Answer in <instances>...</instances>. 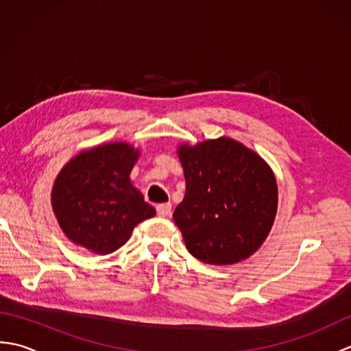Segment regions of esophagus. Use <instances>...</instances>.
<instances>
[{
  "instance_id": "1",
  "label": "esophagus",
  "mask_w": 351,
  "mask_h": 351,
  "mask_svg": "<svg viewBox=\"0 0 351 351\" xmlns=\"http://www.w3.org/2000/svg\"><path fill=\"white\" fill-rule=\"evenodd\" d=\"M156 213H158V215H161V217H169L171 214V204L169 202L158 204L156 205Z\"/></svg>"
}]
</instances>
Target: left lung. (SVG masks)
<instances>
[{"label":"left lung","mask_w":351,"mask_h":351,"mask_svg":"<svg viewBox=\"0 0 351 351\" xmlns=\"http://www.w3.org/2000/svg\"><path fill=\"white\" fill-rule=\"evenodd\" d=\"M185 196L173 220L185 245L205 264L249 258L270 232L278 185L267 162L244 145L223 137L182 145Z\"/></svg>","instance_id":"obj_1"}]
</instances>
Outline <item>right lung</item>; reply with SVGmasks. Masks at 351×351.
Returning a JSON list of instances; mask_svg holds the SVG:
<instances>
[{"mask_svg": "<svg viewBox=\"0 0 351 351\" xmlns=\"http://www.w3.org/2000/svg\"><path fill=\"white\" fill-rule=\"evenodd\" d=\"M138 151L108 143L84 151L62 169L52 189V208L66 237L107 255L130 240L140 221L155 215L130 181Z\"/></svg>", "mask_w": 351, "mask_h": 351, "instance_id": "obj_1", "label": "right lung"}]
</instances>
